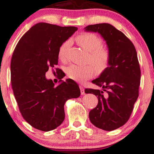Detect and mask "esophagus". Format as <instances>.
<instances>
[{"mask_svg": "<svg viewBox=\"0 0 154 154\" xmlns=\"http://www.w3.org/2000/svg\"><path fill=\"white\" fill-rule=\"evenodd\" d=\"M80 90H81V94H85V90H84V88H83V87L82 86H80Z\"/></svg>", "mask_w": 154, "mask_h": 154, "instance_id": "obj_1", "label": "esophagus"}]
</instances>
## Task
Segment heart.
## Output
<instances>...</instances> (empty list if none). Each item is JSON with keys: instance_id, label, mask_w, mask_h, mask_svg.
<instances>
[{"instance_id": "1", "label": "heart", "mask_w": 154, "mask_h": 154, "mask_svg": "<svg viewBox=\"0 0 154 154\" xmlns=\"http://www.w3.org/2000/svg\"><path fill=\"white\" fill-rule=\"evenodd\" d=\"M76 42L81 47L90 53V60L94 66L97 72H101L106 69L110 61L108 51L102 48L103 41L98 35L90 32H85L76 37ZM70 46V41H66L60 46L58 50V58L62 62H65L67 57V51ZM94 68L92 65H76L71 64L66 69V73L69 79L77 82H83L93 76Z\"/></svg>"}]
</instances>
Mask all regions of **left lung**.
<instances>
[{
  "label": "left lung",
  "instance_id": "1",
  "mask_svg": "<svg viewBox=\"0 0 154 154\" xmlns=\"http://www.w3.org/2000/svg\"><path fill=\"white\" fill-rule=\"evenodd\" d=\"M84 29L99 33L110 54L108 67L92 81L102 90H85L98 98L97 106L90 111L89 118L97 128L115 130L128 121L138 97L141 73L136 50L131 40L110 24H94Z\"/></svg>",
  "mask_w": 154,
  "mask_h": 154
}]
</instances>
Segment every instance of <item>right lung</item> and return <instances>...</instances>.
I'll use <instances>...</instances> for the list:
<instances>
[{"instance_id":"1","label":"right lung","mask_w":154,"mask_h":154,"mask_svg":"<svg viewBox=\"0 0 154 154\" xmlns=\"http://www.w3.org/2000/svg\"><path fill=\"white\" fill-rule=\"evenodd\" d=\"M77 30L74 26L37 23L21 37L13 53V93L23 119L38 130L47 132L60 125L65 117L64 103L81 95L73 80H60L55 86L45 75L58 63L59 48Z\"/></svg>"}]
</instances>
